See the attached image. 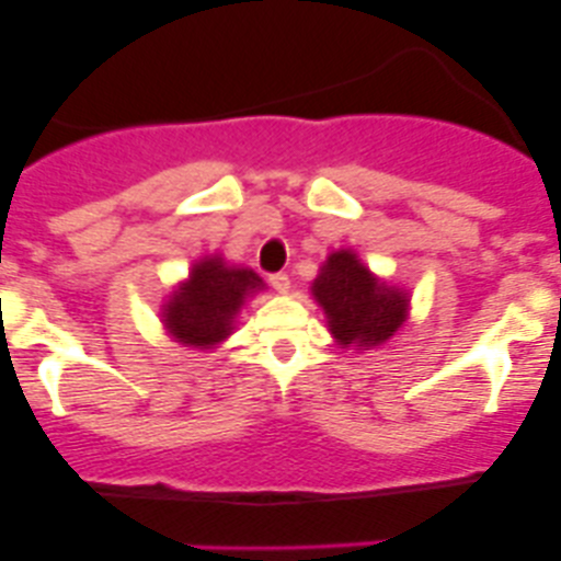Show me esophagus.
Returning <instances> with one entry per match:
<instances>
[{"label": "esophagus", "instance_id": "obj_1", "mask_svg": "<svg viewBox=\"0 0 561 561\" xmlns=\"http://www.w3.org/2000/svg\"><path fill=\"white\" fill-rule=\"evenodd\" d=\"M268 282H271V287H274L276 293L290 290V276H287V274H271Z\"/></svg>", "mask_w": 561, "mask_h": 561}]
</instances>
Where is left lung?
Masks as SVG:
<instances>
[{
    "label": "left lung",
    "instance_id": "left-lung-1",
    "mask_svg": "<svg viewBox=\"0 0 561 561\" xmlns=\"http://www.w3.org/2000/svg\"><path fill=\"white\" fill-rule=\"evenodd\" d=\"M312 296L328 317V331L342 347L386 344L407 320L410 296L380 282L350 249L328 254L312 282Z\"/></svg>",
    "mask_w": 561,
    "mask_h": 561
}]
</instances>
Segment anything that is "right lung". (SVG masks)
<instances>
[{"label": "right lung", "mask_w": 561, "mask_h": 561, "mask_svg": "<svg viewBox=\"0 0 561 561\" xmlns=\"http://www.w3.org/2000/svg\"><path fill=\"white\" fill-rule=\"evenodd\" d=\"M263 287L252 268L228 265L219 254H206L192 265L190 279L168 296L162 322L184 347H214L236 331V314Z\"/></svg>", "instance_id": "right-lung-1"}]
</instances>
